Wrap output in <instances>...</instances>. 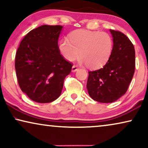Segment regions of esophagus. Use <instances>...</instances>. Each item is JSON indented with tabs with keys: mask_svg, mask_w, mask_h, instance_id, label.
Here are the masks:
<instances>
[{
	"mask_svg": "<svg viewBox=\"0 0 148 148\" xmlns=\"http://www.w3.org/2000/svg\"><path fill=\"white\" fill-rule=\"evenodd\" d=\"M78 70V67L76 65H73L72 66V72H75L76 71Z\"/></svg>",
	"mask_w": 148,
	"mask_h": 148,
	"instance_id": "34e87169",
	"label": "esophagus"
}]
</instances>
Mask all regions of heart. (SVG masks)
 Returning a JSON list of instances; mask_svg holds the SVG:
<instances>
[{
	"mask_svg": "<svg viewBox=\"0 0 148 148\" xmlns=\"http://www.w3.org/2000/svg\"><path fill=\"white\" fill-rule=\"evenodd\" d=\"M68 39L60 41L58 48L68 61L79 55L81 63L90 69L102 67L108 61L113 50V39L106 32L78 29L71 32Z\"/></svg>",
	"mask_w": 148,
	"mask_h": 148,
	"instance_id": "b5f03b06",
	"label": "heart"
}]
</instances>
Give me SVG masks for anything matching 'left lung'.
Masks as SVG:
<instances>
[{
	"label": "left lung",
	"instance_id": "obj_1",
	"mask_svg": "<svg viewBox=\"0 0 148 148\" xmlns=\"http://www.w3.org/2000/svg\"><path fill=\"white\" fill-rule=\"evenodd\" d=\"M113 50L108 61L100 69L89 71L88 94L93 100L110 103L126 93L135 67V52L130 40L121 32L110 29Z\"/></svg>",
	"mask_w": 148,
	"mask_h": 148
}]
</instances>
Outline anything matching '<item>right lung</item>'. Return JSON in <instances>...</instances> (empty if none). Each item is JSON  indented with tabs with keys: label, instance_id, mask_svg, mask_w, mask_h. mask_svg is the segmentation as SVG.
I'll return each instance as SVG.
<instances>
[{
	"label": "right lung",
	"instance_id": "add662e5",
	"mask_svg": "<svg viewBox=\"0 0 148 148\" xmlns=\"http://www.w3.org/2000/svg\"><path fill=\"white\" fill-rule=\"evenodd\" d=\"M62 26L43 25L30 31L18 48L15 70L22 92L34 102L49 103L61 94L72 64L60 53Z\"/></svg>",
	"mask_w": 148,
	"mask_h": 148
}]
</instances>
